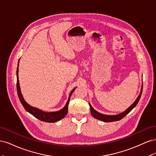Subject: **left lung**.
Instances as JSON below:
<instances>
[{
	"mask_svg": "<svg viewBox=\"0 0 156 156\" xmlns=\"http://www.w3.org/2000/svg\"><path fill=\"white\" fill-rule=\"evenodd\" d=\"M142 92H143V87H142V88H141V91L140 92V94L139 95L138 98H136L135 101L128 108H127V109H126L124 112L120 113V114H119V115L111 116V115H105L101 114V113L98 112L94 110L92 108V107L91 106V105L89 104L90 108L91 114L94 118H95V119L102 120V121L105 122H115V121H119V120H121L122 119H123L125 116H126L127 114H128V113L136 105V104H137L139 100H140L141 94H142Z\"/></svg>",
	"mask_w": 156,
	"mask_h": 156,
	"instance_id": "left-lung-1",
	"label": "left lung"
}]
</instances>
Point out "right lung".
Masks as SVG:
<instances>
[{
	"mask_svg": "<svg viewBox=\"0 0 156 156\" xmlns=\"http://www.w3.org/2000/svg\"><path fill=\"white\" fill-rule=\"evenodd\" d=\"M19 62H20V60H19ZM18 66H19V63H18ZM17 94H18V97L21 103V104L23 105V107L25 108V109L29 112V113H30L31 115H32L34 116H35L36 119H39L40 120L44 121V122H49V123H52V122H55L56 121H58L60 120H61L62 119L67 115L68 113V104L69 102V100H70V97L72 96V93L73 92V91L75 90V88L74 89L72 90V91L71 92L69 96V98L68 100L66 103V105H65V107L58 111L56 112H44L42 111L38 108H36L33 107L30 105H29L28 103L24 100V99L23 98L22 94L21 93V90H20V83H19V78H18V67L17 68Z\"/></svg>",
	"mask_w": 156,
	"mask_h": 156,
	"instance_id": "1",
	"label": "right lung"
}]
</instances>
